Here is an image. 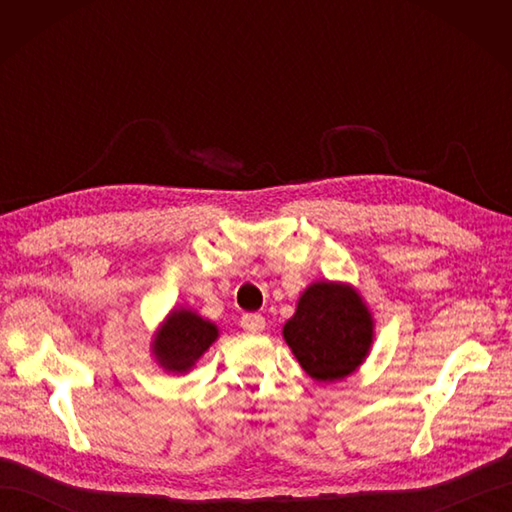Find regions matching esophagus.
<instances>
[{"mask_svg":"<svg viewBox=\"0 0 512 512\" xmlns=\"http://www.w3.org/2000/svg\"><path fill=\"white\" fill-rule=\"evenodd\" d=\"M242 328L246 332H250V334H257V332H262L266 328V319L262 317V314H257V312L244 314V317H242Z\"/></svg>","mask_w":512,"mask_h":512,"instance_id":"esophagus-1","label":"esophagus"}]
</instances>
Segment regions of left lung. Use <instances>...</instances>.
Returning a JSON list of instances; mask_svg holds the SVG:
<instances>
[{
	"mask_svg": "<svg viewBox=\"0 0 512 512\" xmlns=\"http://www.w3.org/2000/svg\"><path fill=\"white\" fill-rule=\"evenodd\" d=\"M284 339L312 378L332 383L363 363L372 345V319L352 288L319 281L301 295Z\"/></svg>",
	"mask_w": 512,
	"mask_h": 512,
	"instance_id": "1",
	"label": "left lung"
}]
</instances>
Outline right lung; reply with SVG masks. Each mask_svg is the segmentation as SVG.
Listing matches in <instances>:
<instances>
[{
    "mask_svg": "<svg viewBox=\"0 0 512 512\" xmlns=\"http://www.w3.org/2000/svg\"><path fill=\"white\" fill-rule=\"evenodd\" d=\"M215 339L217 328L211 321L200 319L195 312L178 310L171 312L160 328L154 352L158 363L169 372H187Z\"/></svg>",
    "mask_w": 512,
    "mask_h": 512,
    "instance_id": "1",
    "label": "right lung"
}]
</instances>
